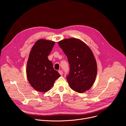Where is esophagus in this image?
<instances>
[{
    "instance_id": "34e87169",
    "label": "esophagus",
    "mask_w": 126,
    "mask_h": 126,
    "mask_svg": "<svg viewBox=\"0 0 126 126\" xmlns=\"http://www.w3.org/2000/svg\"><path fill=\"white\" fill-rule=\"evenodd\" d=\"M58 72H59V73L61 75H62L63 74V71H62V70H59V71H58Z\"/></svg>"
}]
</instances>
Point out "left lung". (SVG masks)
<instances>
[{"label":"left lung","instance_id":"obj_1","mask_svg":"<svg viewBox=\"0 0 126 126\" xmlns=\"http://www.w3.org/2000/svg\"><path fill=\"white\" fill-rule=\"evenodd\" d=\"M58 44L70 64L66 78L70 88L80 93L88 90L97 73V63L91 50L84 42L74 38L63 39Z\"/></svg>","mask_w":126,"mask_h":126}]
</instances>
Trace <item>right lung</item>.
<instances>
[{"instance_id":"add662e5","label":"right lung","mask_w":126,"mask_h":126,"mask_svg":"<svg viewBox=\"0 0 126 126\" xmlns=\"http://www.w3.org/2000/svg\"><path fill=\"white\" fill-rule=\"evenodd\" d=\"M54 44L55 42L50 40H38L30 52L26 75L30 84L37 91L47 92L60 76L48 58Z\"/></svg>"}]
</instances>
